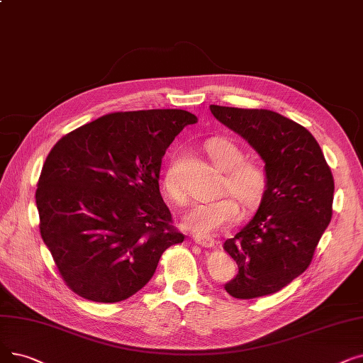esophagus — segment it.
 Instances as JSON below:
<instances>
[{"instance_id": "obj_1", "label": "esophagus", "mask_w": 363, "mask_h": 363, "mask_svg": "<svg viewBox=\"0 0 363 363\" xmlns=\"http://www.w3.org/2000/svg\"><path fill=\"white\" fill-rule=\"evenodd\" d=\"M193 240L201 247H213L216 243L215 239L209 238V235H200V234H193Z\"/></svg>"}]
</instances>
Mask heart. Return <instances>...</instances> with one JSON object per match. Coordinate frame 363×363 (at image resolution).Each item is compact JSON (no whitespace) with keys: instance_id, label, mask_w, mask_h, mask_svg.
I'll list each match as a JSON object with an SVG mask.
<instances>
[{"instance_id":"obj_1","label":"heart","mask_w":363,"mask_h":363,"mask_svg":"<svg viewBox=\"0 0 363 363\" xmlns=\"http://www.w3.org/2000/svg\"><path fill=\"white\" fill-rule=\"evenodd\" d=\"M204 150L212 163L224 170L220 190L238 196L245 208H255L265 196L269 175L265 167L254 160H243L242 148L227 138H211ZM166 194L175 201H184V191L177 179L173 164H169L163 175ZM234 196L225 194L212 201H196L182 218V224L200 235H209L233 224L239 218L240 206Z\"/></svg>"}]
</instances>
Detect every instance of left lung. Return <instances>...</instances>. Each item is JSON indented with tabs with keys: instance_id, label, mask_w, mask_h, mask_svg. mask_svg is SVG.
Wrapping results in <instances>:
<instances>
[{
	"instance_id": "left-lung-1",
	"label": "left lung",
	"mask_w": 363,
	"mask_h": 363,
	"mask_svg": "<svg viewBox=\"0 0 363 363\" xmlns=\"http://www.w3.org/2000/svg\"><path fill=\"white\" fill-rule=\"evenodd\" d=\"M265 163L269 186L249 223L225 240L239 267L225 291L239 299L270 295L303 274L333 218L334 178L313 135L269 109L211 105Z\"/></svg>"
}]
</instances>
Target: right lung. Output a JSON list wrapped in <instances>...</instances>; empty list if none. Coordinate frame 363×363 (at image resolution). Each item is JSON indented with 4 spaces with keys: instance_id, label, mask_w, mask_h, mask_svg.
<instances>
[{
    "instance_id": "right-lung-1",
    "label": "right lung",
    "mask_w": 363,
    "mask_h": 363,
    "mask_svg": "<svg viewBox=\"0 0 363 363\" xmlns=\"http://www.w3.org/2000/svg\"><path fill=\"white\" fill-rule=\"evenodd\" d=\"M194 123L184 109L114 113L65 135L47 155L35 193L40 233L77 295L128 299L163 252L184 242L159 179L166 150Z\"/></svg>"
}]
</instances>
